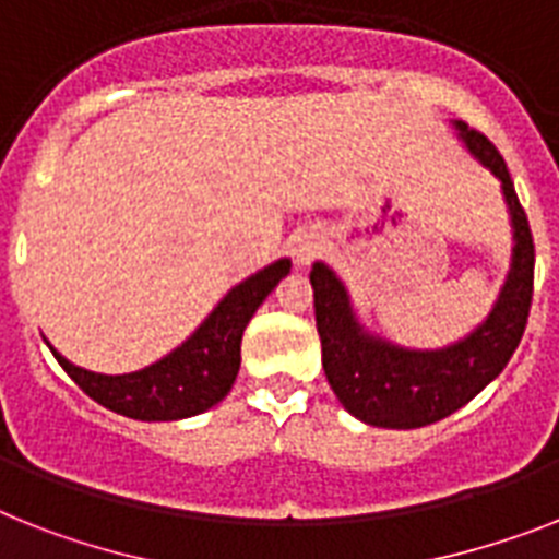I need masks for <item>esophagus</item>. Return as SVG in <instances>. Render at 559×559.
<instances>
[{
    "mask_svg": "<svg viewBox=\"0 0 559 559\" xmlns=\"http://www.w3.org/2000/svg\"><path fill=\"white\" fill-rule=\"evenodd\" d=\"M322 246H325V237H322L320 230L302 228L297 237H294V242H290V251H294V257H297L299 265H308V262H311L313 257L322 251Z\"/></svg>",
    "mask_w": 559,
    "mask_h": 559,
    "instance_id": "obj_1",
    "label": "esophagus"
}]
</instances>
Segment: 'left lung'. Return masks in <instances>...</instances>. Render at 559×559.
Returning a JSON list of instances; mask_svg holds the SVG:
<instances>
[{
	"label": "left lung",
	"instance_id": "obj_1",
	"mask_svg": "<svg viewBox=\"0 0 559 559\" xmlns=\"http://www.w3.org/2000/svg\"><path fill=\"white\" fill-rule=\"evenodd\" d=\"M454 131L474 159L500 179L514 228L511 271L486 322L445 348H403L359 325L348 290L325 262H313L311 269L322 368L345 412L368 426L423 428L463 408L509 366L528 322L534 294V239L528 216L500 151L465 122H454Z\"/></svg>",
	"mask_w": 559,
	"mask_h": 559
}]
</instances>
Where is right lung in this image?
Listing matches in <instances>:
<instances>
[{
	"label": "right lung",
	"instance_id": "right-lung-1",
	"mask_svg": "<svg viewBox=\"0 0 559 559\" xmlns=\"http://www.w3.org/2000/svg\"><path fill=\"white\" fill-rule=\"evenodd\" d=\"M290 260L271 262L230 288L186 343L154 366L133 373H96L73 366L50 348L59 366L91 400L142 423H168L207 412L230 391L239 373L242 331L262 299L288 276Z\"/></svg>",
	"mask_w": 559,
	"mask_h": 559
}]
</instances>
